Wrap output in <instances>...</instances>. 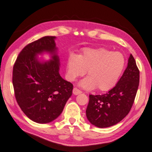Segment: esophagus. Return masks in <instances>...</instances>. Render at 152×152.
I'll use <instances>...</instances> for the list:
<instances>
[{
  "label": "esophagus",
  "mask_w": 152,
  "mask_h": 152,
  "mask_svg": "<svg viewBox=\"0 0 152 152\" xmlns=\"http://www.w3.org/2000/svg\"><path fill=\"white\" fill-rule=\"evenodd\" d=\"M72 92H73V94H75V95H77V94H80L82 93V91H80V90H78L77 88L75 87V88L73 89Z\"/></svg>",
  "instance_id": "obj_1"
}]
</instances>
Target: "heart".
I'll use <instances>...</instances> for the list:
<instances>
[{
  "label": "heart",
  "instance_id": "obj_1",
  "mask_svg": "<svg viewBox=\"0 0 152 152\" xmlns=\"http://www.w3.org/2000/svg\"><path fill=\"white\" fill-rule=\"evenodd\" d=\"M125 67L122 53L105 48L85 49L81 54H71L66 63L67 79L75 81L87 71L88 77L81 81L80 86L85 90L96 87L107 92L115 87Z\"/></svg>",
  "mask_w": 152,
  "mask_h": 152
}]
</instances>
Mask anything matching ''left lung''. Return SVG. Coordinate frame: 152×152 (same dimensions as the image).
<instances>
[{
  "label": "left lung",
  "mask_w": 152,
  "mask_h": 152,
  "mask_svg": "<svg viewBox=\"0 0 152 152\" xmlns=\"http://www.w3.org/2000/svg\"><path fill=\"white\" fill-rule=\"evenodd\" d=\"M140 83V71L129 55L127 67L115 87L102 95L90 94L87 118L99 128L110 127L122 120L132 107Z\"/></svg>",
  "instance_id": "8db88e82"
}]
</instances>
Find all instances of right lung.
Listing matches in <instances>:
<instances>
[{
    "label": "right lung",
    "instance_id": "obj_1",
    "mask_svg": "<svg viewBox=\"0 0 152 152\" xmlns=\"http://www.w3.org/2000/svg\"><path fill=\"white\" fill-rule=\"evenodd\" d=\"M55 36H45L26 45L16 59L12 85L16 101L30 119L47 124L57 119L72 94L73 85L60 76ZM49 54V61L38 55Z\"/></svg>",
    "mask_w": 152,
    "mask_h": 152
}]
</instances>
